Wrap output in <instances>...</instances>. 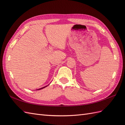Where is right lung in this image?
Wrapping results in <instances>:
<instances>
[{"label": "right lung", "instance_id": "right-lung-1", "mask_svg": "<svg viewBox=\"0 0 125 125\" xmlns=\"http://www.w3.org/2000/svg\"><path fill=\"white\" fill-rule=\"evenodd\" d=\"M48 85H47V86H44V87H42V88H40V89H37V90H41V89H44V88H45V87H47Z\"/></svg>", "mask_w": 125, "mask_h": 125}]
</instances>
